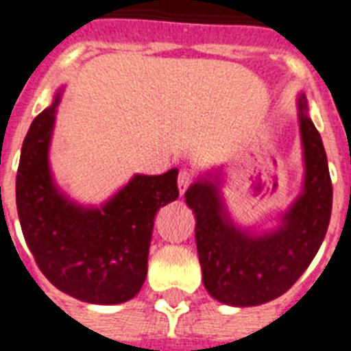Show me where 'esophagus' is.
Returning <instances> with one entry per match:
<instances>
[{
	"label": "esophagus",
	"mask_w": 351,
	"mask_h": 351,
	"mask_svg": "<svg viewBox=\"0 0 351 351\" xmlns=\"http://www.w3.org/2000/svg\"><path fill=\"white\" fill-rule=\"evenodd\" d=\"M193 184V175L189 173V171H180V175H178V191H180V195H184V193L189 189V186Z\"/></svg>",
	"instance_id": "34e87169"
}]
</instances>
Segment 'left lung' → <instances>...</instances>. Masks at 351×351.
Returning a JSON list of instances; mask_svg holds the SVG:
<instances>
[{"label":"left lung","instance_id":"left-lung-1","mask_svg":"<svg viewBox=\"0 0 351 351\" xmlns=\"http://www.w3.org/2000/svg\"><path fill=\"white\" fill-rule=\"evenodd\" d=\"M299 121L304 187L275 231L251 234L237 228L213 182H195L186 191V202L197 219L195 237L204 286L219 302L258 306L277 299L299 280L324 240L332 217V178L304 95L299 96Z\"/></svg>","mask_w":351,"mask_h":351}]
</instances>
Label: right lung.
Returning a JSON list of instances; mask_svg holds the SVG:
<instances>
[{"label":"right lung","instance_id":"obj_1","mask_svg":"<svg viewBox=\"0 0 351 351\" xmlns=\"http://www.w3.org/2000/svg\"><path fill=\"white\" fill-rule=\"evenodd\" d=\"M58 90L23 140L16 178L21 231L41 273L60 291L90 304H120L142 289L154 215L178 198V169L134 175L100 208H82L56 187L49 145Z\"/></svg>","mask_w":351,"mask_h":351}]
</instances>
